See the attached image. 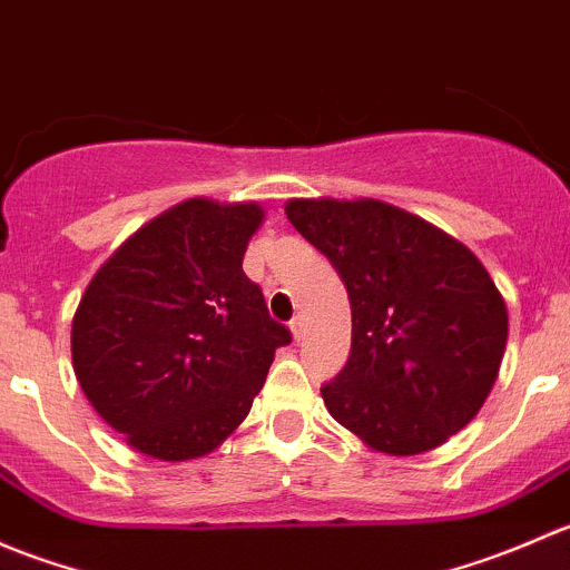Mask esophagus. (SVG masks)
Here are the masks:
<instances>
[{
  "label": "esophagus",
  "mask_w": 570,
  "mask_h": 570,
  "mask_svg": "<svg viewBox=\"0 0 570 570\" xmlns=\"http://www.w3.org/2000/svg\"><path fill=\"white\" fill-rule=\"evenodd\" d=\"M289 331H292V336L301 338V336H303V320H301V317L292 320V322H289Z\"/></svg>",
  "instance_id": "obj_1"
}]
</instances>
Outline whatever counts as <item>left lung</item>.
Here are the masks:
<instances>
[{"mask_svg": "<svg viewBox=\"0 0 570 570\" xmlns=\"http://www.w3.org/2000/svg\"><path fill=\"white\" fill-rule=\"evenodd\" d=\"M286 217L347 286V366L327 413L370 450L407 458L463 430L499 377L508 306L488 269L433 223L375 198H292Z\"/></svg>", "mask_w": 570, "mask_h": 570, "instance_id": "left-lung-1", "label": "left lung"}]
</instances>
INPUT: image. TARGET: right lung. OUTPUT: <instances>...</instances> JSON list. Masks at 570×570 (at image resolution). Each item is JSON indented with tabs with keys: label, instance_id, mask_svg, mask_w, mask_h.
<instances>
[{
	"label": "right lung",
	"instance_id": "1",
	"mask_svg": "<svg viewBox=\"0 0 570 570\" xmlns=\"http://www.w3.org/2000/svg\"><path fill=\"white\" fill-rule=\"evenodd\" d=\"M264 223L256 200L187 198L137 228L96 269L71 322L90 405L157 461L209 455L250 413L289 331L243 273Z\"/></svg>",
	"mask_w": 570,
	"mask_h": 570
}]
</instances>
